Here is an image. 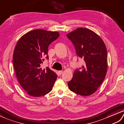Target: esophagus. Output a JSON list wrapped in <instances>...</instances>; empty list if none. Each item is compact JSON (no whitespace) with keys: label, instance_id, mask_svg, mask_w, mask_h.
<instances>
[{"label":"esophagus","instance_id":"obj_1","mask_svg":"<svg viewBox=\"0 0 124 124\" xmlns=\"http://www.w3.org/2000/svg\"><path fill=\"white\" fill-rule=\"evenodd\" d=\"M58 73H59L60 75H61V74L63 73V71L62 70H59V71H58Z\"/></svg>","mask_w":124,"mask_h":124}]
</instances>
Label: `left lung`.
<instances>
[{"label": "left lung", "instance_id": "8db88e82", "mask_svg": "<svg viewBox=\"0 0 124 124\" xmlns=\"http://www.w3.org/2000/svg\"><path fill=\"white\" fill-rule=\"evenodd\" d=\"M75 46L78 56L83 59L82 70L74 71L68 86L71 91L89 96L102 83L108 68L107 51L102 39L92 30L79 27L67 34Z\"/></svg>", "mask_w": 124, "mask_h": 124}]
</instances>
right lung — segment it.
<instances>
[{
	"mask_svg": "<svg viewBox=\"0 0 124 124\" xmlns=\"http://www.w3.org/2000/svg\"><path fill=\"white\" fill-rule=\"evenodd\" d=\"M59 37L58 32L37 29L24 34L16 43L13 56L16 76L30 95L39 97L53 89L57 74L40 67L44 58L48 59L49 46Z\"/></svg>",
	"mask_w": 124,
	"mask_h": 124,
	"instance_id": "1",
	"label": "right lung"
}]
</instances>
